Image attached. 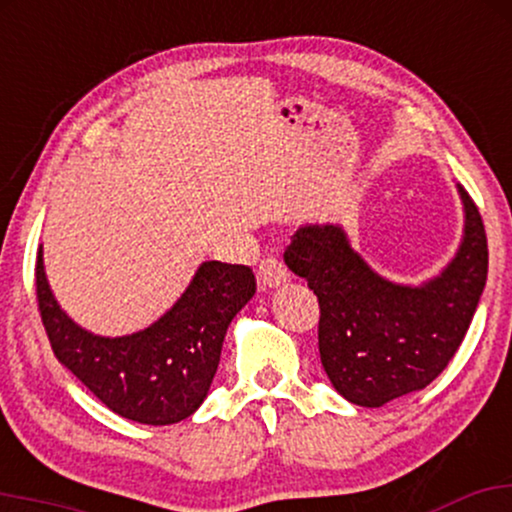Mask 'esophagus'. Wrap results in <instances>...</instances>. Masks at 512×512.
I'll list each match as a JSON object with an SVG mask.
<instances>
[{
    "label": "esophagus",
    "instance_id": "esophagus-1",
    "mask_svg": "<svg viewBox=\"0 0 512 512\" xmlns=\"http://www.w3.org/2000/svg\"><path fill=\"white\" fill-rule=\"evenodd\" d=\"M287 282H289L287 265H284L280 258H275V256L263 258L261 265H258V284H261L263 289H275V287H282V284H287Z\"/></svg>",
    "mask_w": 512,
    "mask_h": 512
}]
</instances>
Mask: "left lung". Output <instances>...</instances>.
<instances>
[{"instance_id":"left-lung-1","label":"left lung","mask_w":512,"mask_h":512,"mask_svg":"<svg viewBox=\"0 0 512 512\" xmlns=\"http://www.w3.org/2000/svg\"><path fill=\"white\" fill-rule=\"evenodd\" d=\"M463 202V237L440 275L421 284L381 277L341 225H301L284 263L320 301V357L331 386L360 407H383L433 383L466 336L487 282V235Z\"/></svg>"}]
</instances>
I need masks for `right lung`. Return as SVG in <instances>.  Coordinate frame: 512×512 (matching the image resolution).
<instances>
[{
    "instance_id": "1",
    "label": "right lung",
    "mask_w": 512,
    "mask_h": 512,
    "mask_svg": "<svg viewBox=\"0 0 512 512\" xmlns=\"http://www.w3.org/2000/svg\"><path fill=\"white\" fill-rule=\"evenodd\" d=\"M37 301L53 355L115 414L171 426L209 395L230 322L256 294L247 265L204 261L188 289L148 329L98 336L58 305L37 251Z\"/></svg>"
}]
</instances>
